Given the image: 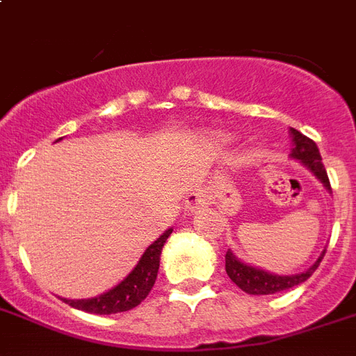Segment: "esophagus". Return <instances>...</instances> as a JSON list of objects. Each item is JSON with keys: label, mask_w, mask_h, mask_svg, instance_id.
<instances>
[{"label": "esophagus", "mask_w": 356, "mask_h": 356, "mask_svg": "<svg viewBox=\"0 0 356 356\" xmlns=\"http://www.w3.org/2000/svg\"><path fill=\"white\" fill-rule=\"evenodd\" d=\"M207 207V195L203 190H195V192H190L188 197H186V209L190 212L197 211V209H203Z\"/></svg>", "instance_id": "34e87169"}]
</instances>
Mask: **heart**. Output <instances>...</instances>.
Segmentation results:
<instances>
[{
	"mask_svg": "<svg viewBox=\"0 0 356 356\" xmlns=\"http://www.w3.org/2000/svg\"><path fill=\"white\" fill-rule=\"evenodd\" d=\"M214 142H225V134H214Z\"/></svg>",
	"mask_w": 356,
	"mask_h": 356,
	"instance_id": "b5f03b06",
	"label": "heart"
}]
</instances>
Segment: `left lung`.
Returning <instances> with one entry per match:
<instances>
[{
  "instance_id": "1",
  "label": "left lung",
  "mask_w": 356,
  "mask_h": 356,
  "mask_svg": "<svg viewBox=\"0 0 356 356\" xmlns=\"http://www.w3.org/2000/svg\"><path fill=\"white\" fill-rule=\"evenodd\" d=\"M292 131V140H293V149L292 156L298 159L309 168L310 172L314 173L316 177L320 179L323 186H325L329 192H331V183H329V177H327L325 166L321 162V155L318 145H316L314 140H310L309 136H305L298 131V129H290ZM325 257V251L320 254V259L316 260L314 264L310 266L309 270L303 271V273H298V275H273V273H268V271L260 270V268H253V266L243 264L234 257V253L229 249L225 253V271H227L229 279L236 284L240 290H243L245 293H251V296H268V293H277L282 292V290H288V288H293L296 284H301L309 279L320 266L321 259Z\"/></svg>"
}]
</instances>
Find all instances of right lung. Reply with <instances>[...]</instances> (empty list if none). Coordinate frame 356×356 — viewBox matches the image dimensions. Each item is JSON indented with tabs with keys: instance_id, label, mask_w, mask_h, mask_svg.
I'll return each mask as SVG.
<instances>
[{
	"instance_id": "right-lung-1",
	"label": "right lung",
	"mask_w": 356,
	"mask_h": 356,
	"mask_svg": "<svg viewBox=\"0 0 356 356\" xmlns=\"http://www.w3.org/2000/svg\"><path fill=\"white\" fill-rule=\"evenodd\" d=\"M172 231L173 229H168L156 238L155 242L145 249L138 264L134 266V270L108 292L90 299H64V303H68L77 310L90 312V314H118V312L138 307L155 284L159 266H161L162 248Z\"/></svg>"
}]
</instances>
